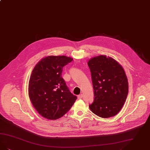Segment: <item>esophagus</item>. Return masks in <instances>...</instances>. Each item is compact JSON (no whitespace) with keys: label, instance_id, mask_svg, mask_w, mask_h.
<instances>
[{"label":"esophagus","instance_id":"esophagus-1","mask_svg":"<svg viewBox=\"0 0 150 150\" xmlns=\"http://www.w3.org/2000/svg\"><path fill=\"white\" fill-rule=\"evenodd\" d=\"M83 98V94H80V95H79L78 96V99H81Z\"/></svg>","mask_w":150,"mask_h":150}]
</instances>
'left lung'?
Instances as JSON below:
<instances>
[{
    "label": "left lung",
    "instance_id": "1",
    "mask_svg": "<svg viewBox=\"0 0 150 150\" xmlns=\"http://www.w3.org/2000/svg\"><path fill=\"white\" fill-rule=\"evenodd\" d=\"M94 99L91 112L103 118L118 114L126 102L128 83L126 73L113 58L100 55L89 60Z\"/></svg>",
    "mask_w": 150,
    "mask_h": 150
}]
</instances>
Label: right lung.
Masks as SVG:
<instances>
[{
  "instance_id": "1",
  "label": "right lung",
  "mask_w": 150,
  "mask_h": 150,
  "mask_svg": "<svg viewBox=\"0 0 150 150\" xmlns=\"http://www.w3.org/2000/svg\"><path fill=\"white\" fill-rule=\"evenodd\" d=\"M72 60L66 56H49L40 60L32 72L29 96L36 110L45 118L62 117L77 99L62 77L63 67Z\"/></svg>"
}]
</instances>
